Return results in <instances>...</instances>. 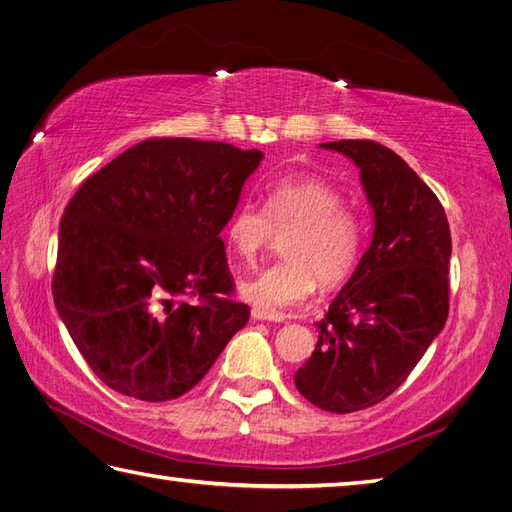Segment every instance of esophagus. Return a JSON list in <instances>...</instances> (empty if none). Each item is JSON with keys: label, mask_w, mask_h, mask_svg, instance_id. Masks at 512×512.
<instances>
[{"label": "esophagus", "mask_w": 512, "mask_h": 512, "mask_svg": "<svg viewBox=\"0 0 512 512\" xmlns=\"http://www.w3.org/2000/svg\"><path fill=\"white\" fill-rule=\"evenodd\" d=\"M251 316H253V320H272V323H279V320H283V318L277 316V314H270V312L259 310V307H255V310L251 312Z\"/></svg>", "instance_id": "obj_1"}]
</instances>
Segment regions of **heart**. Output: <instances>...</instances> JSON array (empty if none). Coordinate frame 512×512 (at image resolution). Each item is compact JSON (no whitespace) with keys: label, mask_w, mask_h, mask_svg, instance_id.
Wrapping results in <instances>:
<instances>
[{"label":"heart","mask_w":512,"mask_h":512,"mask_svg":"<svg viewBox=\"0 0 512 512\" xmlns=\"http://www.w3.org/2000/svg\"><path fill=\"white\" fill-rule=\"evenodd\" d=\"M288 231L285 259L240 283L242 299L270 314L310 299L318 279L327 288L349 279L364 244L358 213L344 207V194L334 183L318 176L279 178L266 189L264 209L242 202L224 227L242 264H253L272 235Z\"/></svg>","instance_id":"1"}]
</instances>
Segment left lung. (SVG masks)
Returning a JSON list of instances; mask_svg holds the SVG:
<instances>
[{"instance_id": "1", "label": "left lung", "mask_w": 512, "mask_h": 512, "mask_svg": "<svg viewBox=\"0 0 512 512\" xmlns=\"http://www.w3.org/2000/svg\"><path fill=\"white\" fill-rule=\"evenodd\" d=\"M320 148L360 168L373 240L316 323V349L294 384L316 408L347 414L395 392L443 331L451 235L436 194L397 152L366 139Z\"/></svg>"}]
</instances>
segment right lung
<instances>
[{
    "label": "right lung",
    "mask_w": 512,
    "mask_h": 512,
    "mask_svg": "<svg viewBox=\"0 0 512 512\" xmlns=\"http://www.w3.org/2000/svg\"><path fill=\"white\" fill-rule=\"evenodd\" d=\"M261 159L222 141L146 139L69 200L54 305L106 386L141 401L181 397L248 323V305L227 299L220 231Z\"/></svg>",
    "instance_id": "obj_1"
}]
</instances>
